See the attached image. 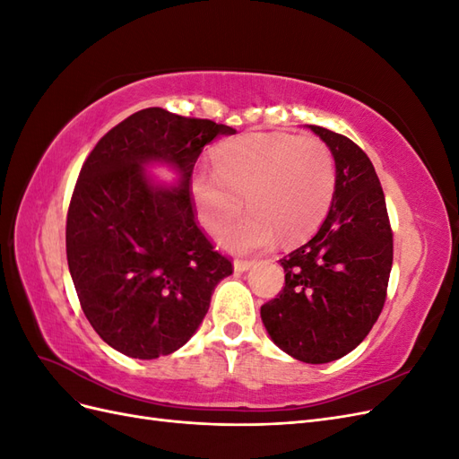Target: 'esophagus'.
<instances>
[{
  "mask_svg": "<svg viewBox=\"0 0 459 459\" xmlns=\"http://www.w3.org/2000/svg\"><path fill=\"white\" fill-rule=\"evenodd\" d=\"M255 266V262H251V260H235L233 262V270H235V273H243V272H248Z\"/></svg>",
  "mask_w": 459,
  "mask_h": 459,
  "instance_id": "obj_1",
  "label": "esophagus"
}]
</instances>
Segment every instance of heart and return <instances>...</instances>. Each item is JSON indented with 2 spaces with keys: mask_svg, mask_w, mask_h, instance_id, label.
<instances>
[{
  "mask_svg": "<svg viewBox=\"0 0 459 459\" xmlns=\"http://www.w3.org/2000/svg\"><path fill=\"white\" fill-rule=\"evenodd\" d=\"M214 170L191 176V201L201 224L218 230L242 207L252 211L221 228L218 245L231 253H255L297 243L319 226L335 193V159L314 135L247 134L220 145Z\"/></svg>",
  "mask_w": 459,
  "mask_h": 459,
  "instance_id": "heart-1",
  "label": "heart"
}]
</instances>
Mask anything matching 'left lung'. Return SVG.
I'll list each match as a JSON object with an SVG mask.
<instances>
[{"label":"left lung","mask_w":459,"mask_h":459,"mask_svg":"<svg viewBox=\"0 0 459 459\" xmlns=\"http://www.w3.org/2000/svg\"><path fill=\"white\" fill-rule=\"evenodd\" d=\"M335 159V193L310 241L280 260L285 287L260 308L270 339L307 364L352 352L383 310L393 231L371 160L349 137L308 126Z\"/></svg>","instance_id":"left-lung-1"}]
</instances>
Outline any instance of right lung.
I'll list each match as a JSON object with an SVG mask.
<instances>
[{
    "label": "right lung",
    "instance_id": "add662e5",
    "mask_svg": "<svg viewBox=\"0 0 459 459\" xmlns=\"http://www.w3.org/2000/svg\"><path fill=\"white\" fill-rule=\"evenodd\" d=\"M224 124L160 107L107 132L82 166L66 216V258L88 322L108 346L155 359L195 335L231 262L204 238L191 203L203 147ZM169 165L176 185L147 168Z\"/></svg>",
    "mask_w": 459,
    "mask_h": 459
}]
</instances>
